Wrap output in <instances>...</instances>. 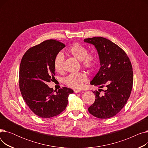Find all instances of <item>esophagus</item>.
Here are the masks:
<instances>
[{
  "label": "esophagus",
  "instance_id": "obj_1",
  "mask_svg": "<svg viewBox=\"0 0 148 148\" xmlns=\"http://www.w3.org/2000/svg\"><path fill=\"white\" fill-rule=\"evenodd\" d=\"M81 91H82L81 90H77H77H76V89L74 90V92H75V93H79V92H80Z\"/></svg>",
  "mask_w": 148,
  "mask_h": 148
}]
</instances>
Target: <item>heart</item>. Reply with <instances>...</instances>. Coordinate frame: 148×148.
<instances>
[{"mask_svg": "<svg viewBox=\"0 0 148 148\" xmlns=\"http://www.w3.org/2000/svg\"><path fill=\"white\" fill-rule=\"evenodd\" d=\"M69 53L79 60H80L82 65L88 69L94 68L97 62V55L94 53H88L86 47L82 44L75 42L72 44L68 49ZM64 64V56L62 52H59L54 57L53 65L58 72L63 70ZM87 80V77L83 73H72L64 79V83L68 86L75 89H80L83 83Z\"/></svg>", "mask_w": 148, "mask_h": 148, "instance_id": "b5f03b06", "label": "heart"}]
</instances>
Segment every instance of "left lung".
Segmentation results:
<instances>
[{"mask_svg": "<svg viewBox=\"0 0 148 148\" xmlns=\"http://www.w3.org/2000/svg\"><path fill=\"white\" fill-rule=\"evenodd\" d=\"M96 48L101 67L90 84L106 86L103 96L93 91L95 101L88 108L89 112L99 119H107L118 114L127 103L133 84V67L126 53L120 47L103 37L84 39Z\"/></svg>", "mask_w": 148, "mask_h": 148, "instance_id": "1", "label": "left lung"}]
</instances>
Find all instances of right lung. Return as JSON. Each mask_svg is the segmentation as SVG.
Segmentation results:
<instances>
[{
	"label": "right lung",
	"instance_id": "add662e5",
	"mask_svg": "<svg viewBox=\"0 0 148 148\" xmlns=\"http://www.w3.org/2000/svg\"><path fill=\"white\" fill-rule=\"evenodd\" d=\"M65 47L62 42L46 40L28 49L20 65L19 87L23 99L36 115L50 118L63 112L73 90L66 87L56 93L47 84L55 75L53 60Z\"/></svg>",
	"mask_w": 148,
	"mask_h": 148
}]
</instances>
